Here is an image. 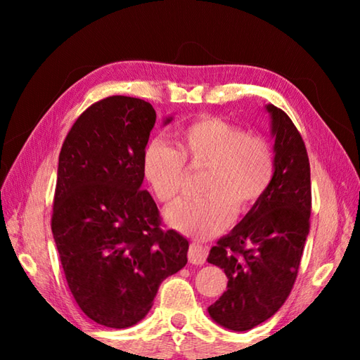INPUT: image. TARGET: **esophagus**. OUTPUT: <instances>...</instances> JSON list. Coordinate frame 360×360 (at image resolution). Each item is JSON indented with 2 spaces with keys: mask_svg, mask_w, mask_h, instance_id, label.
I'll list each match as a JSON object with an SVG mask.
<instances>
[{
  "mask_svg": "<svg viewBox=\"0 0 360 360\" xmlns=\"http://www.w3.org/2000/svg\"><path fill=\"white\" fill-rule=\"evenodd\" d=\"M188 262L193 265H203L206 260V255H208V249L203 245H198V243H192L188 246Z\"/></svg>",
  "mask_w": 360,
  "mask_h": 360,
  "instance_id": "esophagus-1",
  "label": "esophagus"
}]
</instances>
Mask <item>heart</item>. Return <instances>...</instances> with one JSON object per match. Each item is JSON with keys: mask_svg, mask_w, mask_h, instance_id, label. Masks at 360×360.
Returning <instances> with one entry per match:
<instances>
[{"mask_svg": "<svg viewBox=\"0 0 360 360\" xmlns=\"http://www.w3.org/2000/svg\"><path fill=\"white\" fill-rule=\"evenodd\" d=\"M178 149L152 141L144 150L143 173L158 202L181 197L188 168H206L205 197L188 200L168 212V222L193 238H211L227 227L233 212L248 214L270 191L276 157L268 139L216 115H202L176 131Z\"/></svg>", "mask_w": 360, "mask_h": 360, "instance_id": "b5f03b06", "label": "heart"}]
</instances>
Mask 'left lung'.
Masks as SVG:
<instances>
[{
    "label": "left lung",
    "instance_id": "left-lung-1",
    "mask_svg": "<svg viewBox=\"0 0 360 360\" xmlns=\"http://www.w3.org/2000/svg\"><path fill=\"white\" fill-rule=\"evenodd\" d=\"M275 135L276 173L270 191L211 248L208 262L224 268L227 290L208 313L217 324L245 332L270 319L297 279L309 233L311 178L303 138L283 109L266 106Z\"/></svg>",
    "mask_w": 360,
    "mask_h": 360
}]
</instances>
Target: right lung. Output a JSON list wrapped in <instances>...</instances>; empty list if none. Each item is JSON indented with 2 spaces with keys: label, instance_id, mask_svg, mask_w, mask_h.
<instances>
[{
  "label": "right lung",
  "instance_id": "add662e5",
  "mask_svg": "<svg viewBox=\"0 0 360 360\" xmlns=\"http://www.w3.org/2000/svg\"><path fill=\"white\" fill-rule=\"evenodd\" d=\"M155 119L148 101L108 96L79 115L60 150L53 240L79 308L105 327L135 326L163 279L187 264L188 241L162 229L141 188Z\"/></svg>",
  "mask_w": 360,
  "mask_h": 360
}]
</instances>
